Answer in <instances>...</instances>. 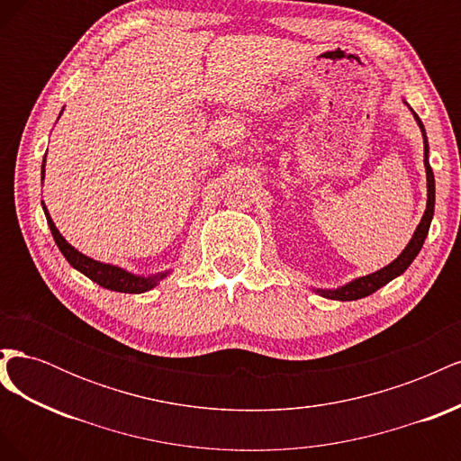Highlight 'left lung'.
<instances>
[{
  "instance_id": "left-lung-1",
  "label": "left lung",
  "mask_w": 461,
  "mask_h": 461,
  "mask_svg": "<svg viewBox=\"0 0 461 461\" xmlns=\"http://www.w3.org/2000/svg\"><path fill=\"white\" fill-rule=\"evenodd\" d=\"M406 104V102H403ZM408 105V104H406ZM410 107V105H408ZM410 111L413 113V119L417 121V127L421 129L423 134V165H425V173H427V207H425V213L420 221V225H417L411 240L408 242V246L402 249V254L393 261L388 263L386 267L369 273L366 276H357L354 281L346 283L339 288H313V292H317L319 296L329 298V300H339V302H352V300H359V298H366L373 292H376L379 288H383L384 285H388L393 278L400 276L403 271H406L410 265L413 263V259L417 258V254L421 252L423 242L429 234V227H430V221L432 215H435V175H432V169L429 165V140H427V132L421 119L417 117L415 111L410 107Z\"/></svg>"
}]
</instances>
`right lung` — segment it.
<instances>
[{"label": "right lung", "instance_id": "add662e5", "mask_svg": "<svg viewBox=\"0 0 461 461\" xmlns=\"http://www.w3.org/2000/svg\"><path fill=\"white\" fill-rule=\"evenodd\" d=\"M63 113V109H61ZM59 113V115H61ZM46 158L41 161V183H44V176H46ZM41 207H44V213L48 219V227L53 234V240L58 244L59 252L65 256V259L71 263V267H75L77 271H80L82 275H86L90 281H94L95 285H100L107 290H115V292H124V294H142V292H148L151 288H156L159 285V281L171 273V269L156 273V275H134L127 269L119 267V265L113 263H104V261H95L88 256H85L75 246L68 244L63 234L55 227V222L50 217L48 207L44 205V200H41Z\"/></svg>", "mask_w": 461, "mask_h": 461}]
</instances>
